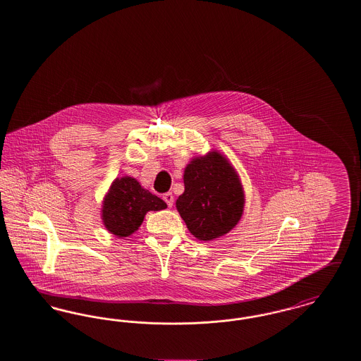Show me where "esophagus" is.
Here are the masks:
<instances>
[{
  "mask_svg": "<svg viewBox=\"0 0 361 361\" xmlns=\"http://www.w3.org/2000/svg\"><path fill=\"white\" fill-rule=\"evenodd\" d=\"M162 199L165 200V203L168 204V207L173 206V202H174V199H173L172 192H166V193L162 196Z\"/></svg>",
  "mask_w": 361,
  "mask_h": 361,
  "instance_id": "34e87169",
  "label": "esophagus"
}]
</instances>
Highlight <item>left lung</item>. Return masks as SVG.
<instances>
[{
    "label": "left lung",
    "instance_id": "1",
    "mask_svg": "<svg viewBox=\"0 0 361 361\" xmlns=\"http://www.w3.org/2000/svg\"><path fill=\"white\" fill-rule=\"evenodd\" d=\"M184 185L176 207L197 240L219 238L240 222L243 189L235 169L221 153L214 150L193 158L184 171Z\"/></svg>",
    "mask_w": 361,
    "mask_h": 361
}]
</instances>
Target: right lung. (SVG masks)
<instances>
[{
  "label": "right lung",
  "mask_w": 361,
  "mask_h": 361,
  "mask_svg": "<svg viewBox=\"0 0 361 361\" xmlns=\"http://www.w3.org/2000/svg\"><path fill=\"white\" fill-rule=\"evenodd\" d=\"M166 207L162 199L142 188L135 178L126 176L116 178L104 197V226L111 234L124 238L137 231L149 211Z\"/></svg>",
  "instance_id": "right-lung-1"
}]
</instances>
